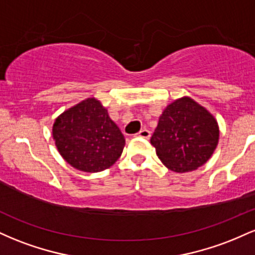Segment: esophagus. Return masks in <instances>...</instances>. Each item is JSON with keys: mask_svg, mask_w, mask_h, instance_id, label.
Segmentation results:
<instances>
[{"mask_svg": "<svg viewBox=\"0 0 255 255\" xmlns=\"http://www.w3.org/2000/svg\"><path fill=\"white\" fill-rule=\"evenodd\" d=\"M136 135L140 136V137H144V139H150L151 131L148 129H141L139 131V133L136 134Z\"/></svg>", "mask_w": 255, "mask_h": 255, "instance_id": "esophagus-1", "label": "esophagus"}]
</instances>
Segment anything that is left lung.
I'll use <instances>...</instances> for the list:
<instances>
[{
  "instance_id": "1",
  "label": "left lung",
  "mask_w": 255,
  "mask_h": 255,
  "mask_svg": "<svg viewBox=\"0 0 255 255\" xmlns=\"http://www.w3.org/2000/svg\"><path fill=\"white\" fill-rule=\"evenodd\" d=\"M217 120L206 108L184 96L163 110L151 136L160 162L175 172L204 165L218 145Z\"/></svg>"
}]
</instances>
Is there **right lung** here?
I'll return each instance as SVG.
<instances>
[{
	"label": "right lung",
	"mask_w": 255,
	"mask_h": 255,
	"mask_svg": "<svg viewBox=\"0 0 255 255\" xmlns=\"http://www.w3.org/2000/svg\"><path fill=\"white\" fill-rule=\"evenodd\" d=\"M52 137L63 159L85 172L110 168L126 145L124 134L95 97L81 101L57 116Z\"/></svg>",
	"instance_id": "add662e5"
}]
</instances>
